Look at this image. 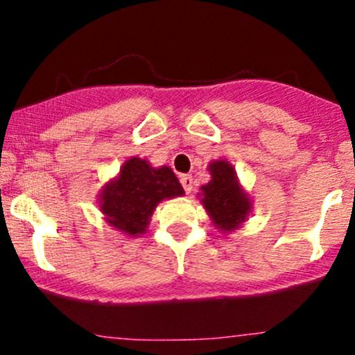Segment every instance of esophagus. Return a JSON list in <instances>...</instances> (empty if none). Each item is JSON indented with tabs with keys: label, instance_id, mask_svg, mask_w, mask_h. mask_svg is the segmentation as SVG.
<instances>
[{
	"label": "esophagus",
	"instance_id": "obj_1",
	"mask_svg": "<svg viewBox=\"0 0 355 355\" xmlns=\"http://www.w3.org/2000/svg\"><path fill=\"white\" fill-rule=\"evenodd\" d=\"M180 182H182V187H184V191L187 192V194H191L192 189H194V178H192L191 175H182Z\"/></svg>",
	"mask_w": 355,
	"mask_h": 355
}]
</instances>
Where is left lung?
I'll return each mask as SVG.
<instances>
[{"mask_svg":"<svg viewBox=\"0 0 355 355\" xmlns=\"http://www.w3.org/2000/svg\"><path fill=\"white\" fill-rule=\"evenodd\" d=\"M209 170L213 178L202 187L204 207L218 228L223 232L235 230L249 213V199L239 187L234 168L227 161H216Z\"/></svg>","mask_w":355,"mask_h":355,"instance_id":"8db88e82","label":"left lung"}]
</instances>
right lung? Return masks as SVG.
<instances>
[{
  "mask_svg": "<svg viewBox=\"0 0 355 355\" xmlns=\"http://www.w3.org/2000/svg\"><path fill=\"white\" fill-rule=\"evenodd\" d=\"M184 194L171 168H151L148 161L132 157L121 166L116 180L110 182L101 194V211L106 220L127 235L144 234L156 204Z\"/></svg>",
  "mask_w": 355,
  "mask_h": 355,
  "instance_id": "1",
  "label": "right lung"
}]
</instances>
